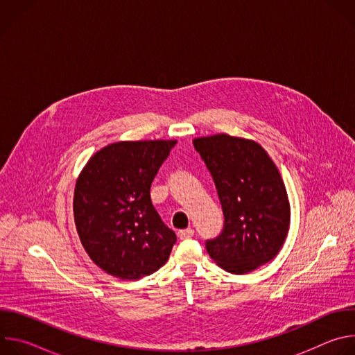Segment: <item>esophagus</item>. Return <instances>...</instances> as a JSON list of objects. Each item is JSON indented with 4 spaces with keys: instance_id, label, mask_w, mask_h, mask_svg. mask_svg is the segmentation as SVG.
Wrapping results in <instances>:
<instances>
[{
    "instance_id": "34e87169",
    "label": "esophagus",
    "mask_w": 355,
    "mask_h": 355,
    "mask_svg": "<svg viewBox=\"0 0 355 355\" xmlns=\"http://www.w3.org/2000/svg\"><path fill=\"white\" fill-rule=\"evenodd\" d=\"M178 239L180 240H187V239H191L193 236V229H185V230H180L178 233Z\"/></svg>"
}]
</instances>
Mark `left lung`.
Wrapping results in <instances>:
<instances>
[{
	"label": "left lung",
	"instance_id": "left-lung-1",
	"mask_svg": "<svg viewBox=\"0 0 355 355\" xmlns=\"http://www.w3.org/2000/svg\"><path fill=\"white\" fill-rule=\"evenodd\" d=\"M225 215L222 233L207 240L211 259L232 274L271 261L282 248L291 220L285 184L267 151L254 140L225 133L196 137Z\"/></svg>",
	"mask_w": 355,
	"mask_h": 355
}]
</instances>
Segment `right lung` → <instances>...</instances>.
Wrapping results in <instances>:
<instances>
[{
    "mask_svg": "<svg viewBox=\"0 0 355 355\" xmlns=\"http://www.w3.org/2000/svg\"><path fill=\"white\" fill-rule=\"evenodd\" d=\"M177 140L116 141L98 150L74 189V222L89 259L107 274L139 279L163 267L175 233L151 204L150 187Z\"/></svg>",
    "mask_w": 355,
    "mask_h": 355,
    "instance_id": "right-lung-1",
    "label": "right lung"
}]
</instances>
